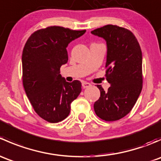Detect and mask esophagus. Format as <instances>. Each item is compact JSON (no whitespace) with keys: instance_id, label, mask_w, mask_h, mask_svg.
Wrapping results in <instances>:
<instances>
[{"instance_id":"esophagus-1","label":"esophagus","mask_w":161,"mask_h":161,"mask_svg":"<svg viewBox=\"0 0 161 161\" xmlns=\"http://www.w3.org/2000/svg\"><path fill=\"white\" fill-rule=\"evenodd\" d=\"M82 87H83V89H85V88H88V87H90L92 85H91L90 82H82Z\"/></svg>"}]
</instances>
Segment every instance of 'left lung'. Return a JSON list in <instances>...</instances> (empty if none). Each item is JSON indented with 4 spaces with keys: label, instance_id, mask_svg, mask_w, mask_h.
I'll list each match as a JSON object with an SVG mask.
<instances>
[{
    "label": "left lung",
    "instance_id": "obj_1",
    "mask_svg": "<svg viewBox=\"0 0 161 161\" xmlns=\"http://www.w3.org/2000/svg\"><path fill=\"white\" fill-rule=\"evenodd\" d=\"M91 33L107 43L106 77L111 84L108 91L97 85L100 97L94 103V111L104 121H117L131 111L142 91V50L134 34L127 29L107 25Z\"/></svg>",
    "mask_w": 161,
    "mask_h": 161
}]
</instances>
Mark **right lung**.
Listing matches in <instances>:
<instances>
[{"label":"right lung","mask_w":161,"mask_h":161,"mask_svg":"<svg viewBox=\"0 0 161 161\" xmlns=\"http://www.w3.org/2000/svg\"><path fill=\"white\" fill-rule=\"evenodd\" d=\"M86 30L50 26L34 32L22 51V82L36 113L50 123L69 116L71 103L82 91L80 81L66 82L60 68L69 60L66 48Z\"/></svg>","instance_id":"right-lung-1"}]
</instances>
